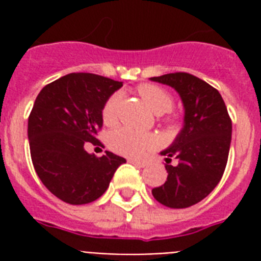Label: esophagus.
I'll use <instances>...</instances> for the list:
<instances>
[{
    "instance_id": "34e87169",
    "label": "esophagus",
    "mask_w": 261,
    "mask_h": 261,
    "mask_svg": "<svg viewBox=\"0 0 261 261\" xmlns=\"http://www.w3.org/2000/svg\"><path fill=\"white\" fill-rule=\"evenodd\" d=\"M128 163H131L133 165H135V167L138 168H145L146 167V163L145 161H137V160H128Z\"/></svg>"
}]
</instances>
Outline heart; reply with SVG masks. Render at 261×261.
Returning <instances> with one entry per match:
<instances>
[{"label":"heart","instance_id":"b5f03b06","mask_svg":"<svg viewBox=\"0 0 261 261\" xmlns=\"http://www.w3.org/2000/svg\"><path fill=\"white\" fill-rule=\"evenodd\" d=\"M138 90L145 102L155 114H164L172 108L173 98L169 92L161 87H157L153 84H143L138 88ZM120 101H122L120 92H116L107 100L106 106L102 108L104 122L112 123L116 119ZM110 145L115 151H118L120 154L139 159L146 154L147 151L153 150L159 145V139L155 135L149 134V133H139L130 127H123L111 134Z\"/></svg>","mask_w":261,"mask_h":261}]
</instances>
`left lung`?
I'll return each mask as SVG.
<instances>
[{
  "label": "left lung",
  "mask_w": 261,
  "mask_h": 261,
  "mask_svg": "<svg viewBox=\"0 0 261 261\" xmlns=\"http://www.w3.org/2000/svg\"><path fill=\"white\" fill-rule=\"evenodd\" d=\"M151 81L173 88L184 107V124L165 155L168 177L151 190L157 202L186 208L206 198L222 177L231 141V120L215 88L188 73H169ZM172 156L177 166H169Z\"/></svg>",
  "instance_id": "1"
}]
</instances>
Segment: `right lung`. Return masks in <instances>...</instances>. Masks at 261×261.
I'll list each match as a JSON object with an SVG mask.
<instances>
[{"label": "right lung", "instance_id": "add662e5", "mask_svg": "<svg viewBox=\"0 0 261 261\" xmlns=\"http://www.w3.org/2000/svg\"><path fill=\"white\" fill-rule=\"evenodd\" d=\"M122 87L101 75L71 73L46 85L35 100L28 118L31 159L47 190L63 202H94L126 163L111 151L96 157L85 150L87 142L98 143L102 108Z\"/></svg>", "mask_w": 261, "mask_h": 261}]
</instances>
